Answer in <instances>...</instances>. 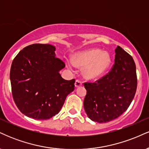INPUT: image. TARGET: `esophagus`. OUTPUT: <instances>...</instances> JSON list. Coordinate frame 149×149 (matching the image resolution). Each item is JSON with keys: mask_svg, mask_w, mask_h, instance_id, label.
Instances as JSON below:
<instances>
[{"mask_svg": "<svg viewBox=\"0 0 149 149\" xmlns=\"http://www.w3.org/2000/svg\"><path fill=\"white\" fill-rule=\"evenodd\" d=\"M82 85V82L79 80H76V82H75V86L76 88H78V87H80Z\"/></svg>", "mask_w": 149, "mask_h": 149, "instance_id": "1", "label": "esophagus"}]
</instances>
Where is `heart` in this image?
<instances>
[{"mask_svg":"<svg viewBox=\"0 0 149 149\" xmlns=\"http://www.w3.org/2000/svg\"><path fill=\"white\" fill-rule=\"evenodd\" d=\"M73 63L78 66H83V73L85 78L94 79L107 71L111 63V57L107 52L94 49L76 54L73 57Z\"/></svg>","mask_w":149,"mask_h":149,"instance_id":"b5f03b06","label":"heart"}]
</instances>
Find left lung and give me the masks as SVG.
<instances>
[{"label": "left lung", "instance_id": "1", "mask_svg": "<svg viewBox=\"0 0 149 149\" xmlns=\"http://www.w3.org/2000/svg\"><path fill=\"white\" fill-rule=\"evenodd\" d=\"M115 63L107 75L95 83H84V109L89 118L107 123L128 109L137 87L136 65L130 54L117 46Z\"/></svg>", "mask_w": 149, "mask_h": 149}]
</instances>
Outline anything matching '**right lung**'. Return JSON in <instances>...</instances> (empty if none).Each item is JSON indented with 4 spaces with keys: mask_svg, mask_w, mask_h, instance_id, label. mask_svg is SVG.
Wrapping results in <instances>:
<instances>
[{
    "mask_svg": "<svg viewBox=\"0 0 149 149\" xmlns=\"http://www.w3.org/2000/svg\"><path fill=\"white\" fill-rule=\"evenodd\" d=\"M55 47L32 44L13 59L10 78L12 94L22 113L36 120H47L60 111L75 79L64 80L59 71L65 67L56 57Z\"/></svg>",
    "mask_w": 149,
    "mask_h": 149,
    "instance_id": "add662e5",
    "label": "right lung"
}]
</instances>
